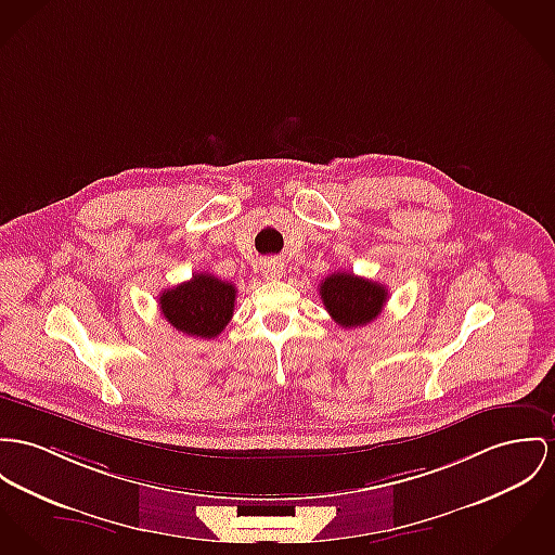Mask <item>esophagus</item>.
Returning <instances> with one entry per match:
<instances>
[{
  "label": "esophagus",
  "instance_id": "1",
  "mask_svg": "<svg viewBox=\"0 0 555 555\" xmlns=\"http://www.w3.org/2000/svg\"><path fill=\"white\" fill-rule=\"evenodd\" d=\"M261 274L268 279V281H279L283 274H285V263L281 259H268L263 261L261 266Z\"/></svg>",
  "mask_w": 555,
  "mask_h": 555
}]
</instances>
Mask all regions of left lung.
<instances>
[{
  "mask_svg": "<svg viewBox=\"0 0 555 555\" xmlns=\"http://www.w3.org/2000/svg\"><path fill=\"white\" fill-rule=\"evenodd\" d=\"M321 299L341 327H361L372 323L388 298V289L352 272H334L321 283Z\"/></svg>",
  "mask_w": 555,
  "mask_h": 555,
  "instance_id": "1",
  "label": "left lung"
}]
</instances>
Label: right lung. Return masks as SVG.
I'll return each instance as SVG.
<instances>
[{"label":"right lung","instance_id":"1","mask_svg":"<svg viewBox=\"0 0 555 555\" xmlns=\"http://www.w3.org/2000/svg\"><path fill=\"white\" fill-rule=\"evenodd\" d=\"M236 287L214 274H194L190 281L160 294V312L177 332L194 338H217L234 314Z\"/></svg>","mask_w":555,"mask_h":555}]
</instances>
